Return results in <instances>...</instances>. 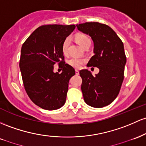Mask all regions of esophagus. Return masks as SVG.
<instances>
[{"label": "esophagus", "instance_id": "obj_1", "mask_svg": "<svg viewBox=\"0 0 146 146\" xmlns=\"http://www.w3.org/2000/svg\"><path fill=\"white\" fill-rule=\"evenodd\" d=\"M76 74H79V71H78V70H76Z\"/></svg>", "mask_w": 146, "mask_h": 146}]
</instances>
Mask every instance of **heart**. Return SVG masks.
I'll return each mask as SVG.
<instances>
[{
	"instance_id": "b5f03b06",
	"label": "heart",
	"mask_w": 146,
	"mask_h": 146,
	"mask_svg": "<svg viewBox=\"0 0 146 146\" xmlns=\"http://www.w3.org/2000/svg\"><path fill=\"white\" fill-rule=\"evenodd\" d=\"M76 40L82 47H84L85 45L89 43V42H91L90 38L87 35H85V34H78L76 36ZM70 38H66L63 42V45H62V51L64 54L67 53V52H68V49L69 45H70ZM68 63L69 64L72 65L74 68H81L82 64L84 63V59L80 58H75L74 57V58H72L71 59L69 60Z\"/></svg>"
}]
</instances>
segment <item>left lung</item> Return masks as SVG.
<instances>
[{
  "label": "left lung",
  "mask_w": 146,
  "mask_h": 146,
  "mask_svg": "<svg viewBox=\"0 0 146 146\" xmlns=\"http://www.w3.org/2000/svg\"><path fill=\"white\" fill-rule=\"evenodd\" d=\"M80 32L89 35L94 42V54L88 66L97 67L99 72H79L83 99L93 108L108 106L117 98L124 78L126 56L123 43L113 29L97 22L76 25Z\"/></svg>",
  "instance_id": "obj_1"
}]
</instances>
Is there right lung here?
<instances>
[{
  "instance_id": "obj_1",
  "label": "right lung",
  "mask_w": 146,
  "mask_h": 146,
  "mask_svg": "<svg viewBox=\"0 0 146 146\" xmlns=\"http://www.w3.org/2000/svg\"><path fill=\"white\" fill-rule=\"evenodd\" d=\"M76 26L47 25L39 27L21 47L19 66L23 82L29 99L47 110L59 109L65 104L68 83L75 74L71 65L64 61L62 45ZM59 63L60 74L53 72Z\"/></svg>"
}]
</instances>
